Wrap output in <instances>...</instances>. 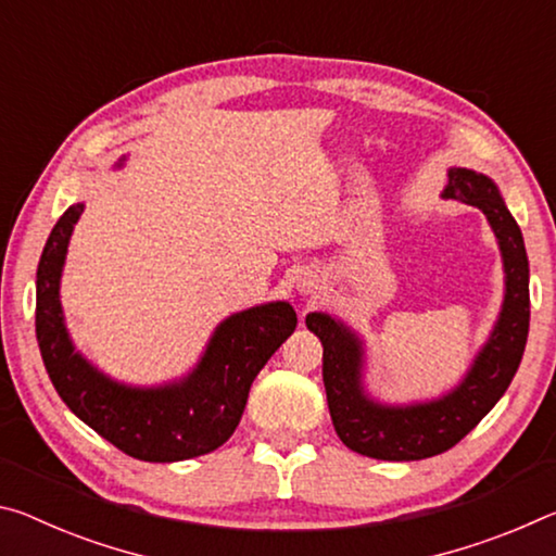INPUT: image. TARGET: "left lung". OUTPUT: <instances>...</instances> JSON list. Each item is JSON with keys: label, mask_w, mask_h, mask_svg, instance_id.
<instances>
[{"label": "left lung", "mask_w": 556, "mask_h": 556, "mask_svg": "<svg viewBox=\"0 0 556 556\" xmlns=\"http://www.w3.org/2000/svg\"><path fill=\"white\" fill-rule=\"evenodd\" d=\"M444 199L485 213L505 265V301L491 341L478 353L466 380L446 397L412 407H382L363 394V345L326 314H308L306 326L321 338L324 384L336 434L357 454L382 460H419L456 446L503 397L520 368L530 331V265L520 225L495 184L470 168H451Z\"/></svg>", "instance_id": "1"}]
</instances>
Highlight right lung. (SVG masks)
<instances>
[{"label":"right lung","mask_w":556,"mask_h":556,"mask_svg":"<svg viewBox=\"0 0 556 556\" xmlns=\"http://www.w3.org/2000/svg\"><path fill=\"white\" fill-rule=\"evenodd\" d=\"M80 213L83 203H75L61 215L36 269V341L55 392L75 417L131 458L172 464L211 454L240 425L252 380L294 333V308L271 301L225 318L199 368L181 382L154 390L112 382L73 351L63 326L59 281Z\"/></svg>","instance_id":"add662e5"}]
</instances>
